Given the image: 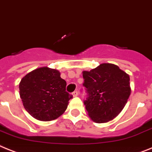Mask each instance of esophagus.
Returning a JSON list of instances; mask_svg holds the SVG:
<instances>
[{
    "label": "esophagus",
    "mask_w": 152,
    "mask_h": 152,
    "mask_svg": "<svg viewBox=\"0 0 152 152\" xmlns=\"http://www.w3.org/2000/svg\"><path fill=\"white\" fill-rule=\"evenodd\" d=\"M72 96H74V97H76V96H78V92L77 91H74L73 93L72 94Z\"/></svg>",
    "instance_id": "1"
}]
</instances>
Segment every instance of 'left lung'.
Segmentation results:
<instances>
[{
	"label": "left lung",
	"mask_w": 152,
	"mask_h": 152,
	"mask_svg": "<svg viewBox=\"0 0 152 152\" xmlns=\"http://www.w3.org/2000/svg\"><path fill=\"white\" fill-rule=\"evenodd\" d=\"M83 77L88 93L84 104L90 119L98 124L114 119L131 94L129 75L116 65L102 63L90 71H83Z\"/></svg>",
	"instance_id": "1"
}]
</instances>
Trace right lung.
<instances>
[{"instance_id":"right-lung-1","label":"right lung","mask_w":152,"mask_h":152,"mask_svg":"<svg viewBox=\"0 0 152 152\" xmlns=\"http://www.w3.org/2000/svg\"><path fill=\"white\" fill-rule=\"evenodd\" d=\"M66 82L57 69L40 67L25 75L19 83L23 106L31 116L42 121L58 118L72 97L66 91Z\"/></svg>"}]
</instances>
